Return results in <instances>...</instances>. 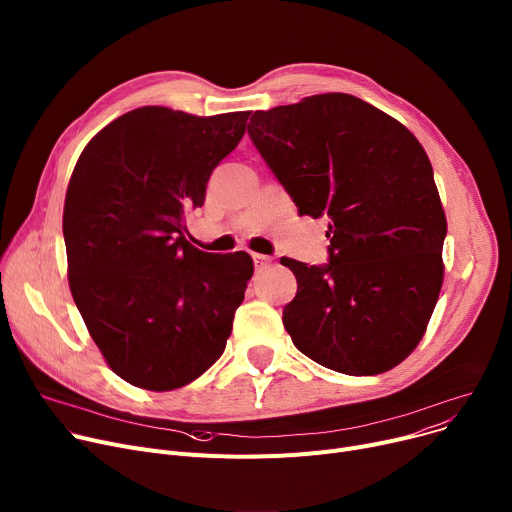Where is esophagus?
Wrapping results in <instances>:
<instances>
[{"label": "esophagus", "instance_id": "1", "mask_svg": "<svg viewBox=\"0 0 512 512\" xmlns=\"http://www.w3.org/2000/svg\"><path fill=\"white\" fill-rule=\"evenodd\" d=\"M252 258H254L256 268H266L270 262H273V258H270V256H264V254H252Z\"/></svg>", "mask_w": 512, "mask_h": 512}]
</instances>
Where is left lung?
<instances>
[{
  "instance_id": "obj_1",
  "label": "left lung",
  "mask_w": 512,
  "mask_h": 512,
  "mask_svg": "<svg viewBox=\"0 0 512 512\" xmlns=\"http://www.w3.org/2000/svg\"><path fill=\"white\" fill-rule=\"evenodd\" d=\"M248 134L299 215L330 219V262L281 258L293 345L349 376L393 370L426 335L442 279L446 215L424 146L345 93L256 111Z\"/></svg>"
}]
</instances>
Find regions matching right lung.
Returning a JSON list of instances; mask_svg holds the SVG:
<instances>
[{
	"instance_id": "obj_1",
	"label": "right lung",
	"mask_w": 512,
	"mask_h": 512,
	"mask_svg": "<svg viewBox=\"0 0 512 512\" xmlns=\"http://www.w3.org/2000/svg\"><path fill=\"white\" fill-rule=\"evenodd\" d=\"M248 117L140 107L93 136L72 171L70 291L107 366L138 388H182L225 351L254 262L194 248L184 221Z\"/></svg>"
}]
</instances>
